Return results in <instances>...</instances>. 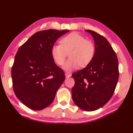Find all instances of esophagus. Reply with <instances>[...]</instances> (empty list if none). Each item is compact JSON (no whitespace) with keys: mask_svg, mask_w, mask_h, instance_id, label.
Instances as JSON below:
<instances>
[{"mask_svg":"<svg viewBox=\"0 0 133 133\" xmlns=\"http://www.w3.org/2000/svg\"><path fill=\"white\" fill-rule=\"evenodd\" d=\"M71 75H71L70 73H66V74H65V76H66V78L70 77V76H71Z\"/></svg>","mask_w":133,"mask_h":133,"instance_id":"1","label":"esophagus"}]
</instances>
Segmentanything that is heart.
I'll use <instances>...</instances> for the list:
<instances>
[{"label":"heart","mask_w":133,"mask_h":133,"mask_svg":"<svg viewBox=\"0 0 133 133\" xmlns=\"http://www.w3.org/2000/svg\"><path fill=\"white\" fill-rule=\"evenodd\" d=\"M61 43L52 46L51 55L58 65H62L66 58V52L71 51L69 54L70 59H68L63 66V70L66 72L76 70L81 66H86L94 57L93 44L76 32H72L63 37Z\"/></svg>","instance_id":"1"}]
</instances>
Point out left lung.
<instances>
[{
  "label": "left lung",
  "mask_w": 133,
  "mask_h": 133,
  "mask_svg": "<svg viewBox=\"0 0 133 133\" xmlns=\"http://www.w3.org/2000/svg\"><path fill=\"white\" fill-rule=\"evenodd\" d=\"M85 31L94 40V57L85 68L72 74L75 85L72 95L78 107L92 111L103 107L113 96L119 78L118 60L105 37L91 30Z\"/></svg>",
  "instance_id": "1"
}]
</instances>
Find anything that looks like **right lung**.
I'll return each instance as SVG.
<instances>
[{
    "label": "right lung",
    "instance_id": "right-lung-1",
    "mask_svg": "<svg viewBox=\"0 0 133 133\" xmlns=\"http://www.w3.org/2000/svg\"><path fill=\"white\" fill-rule=\"evenodd\" d=\"M69 31L38 32L17 52L11 70L13 89L17 98L32 110H42L50 105L64 81L63 70L52 58L51 48Z\"/></svg>",
    "mask_w": 133,
    "mask_h": 133
}]
</instances>
